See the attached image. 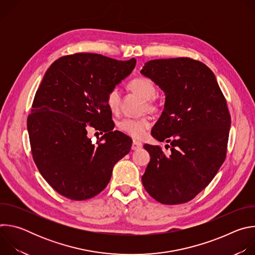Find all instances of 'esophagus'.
<instances>
[{
  "instance_id": "esophagus-1",
  "label": "esophagus",
  "mask_w": 255,
  "mask_h": 255,
  "mask_svg": "<svg viewBox=\"0 0 255 255\" xmlns=\"http://www.w3.org/2000/svg\"><path fill=\"white\" fill-rule=\"evenodd\" d=\"M142 146H143V144H142L141 142L136 141V140H133L131 148H132V150H139L140 148H142Z\"/></svg>"
}]
</instances>
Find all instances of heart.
I'll use <instances>...</instances> for the list:
<instances>
[{
    "mask_svg": "<svg viewBox=\"0 0 255 255\" xmlns=\"http://www.w3.org/2000/svg\"><path fill=\"white\" fill-rule=\"evenodd\" d=\"M127 87L131 92L137 94L144 100L141 108L142 112L148 111L154 113L158 110L159 106L153 100L156 94V88L151 81L146 78H135L128 83ZM106 102L112 112H118L121 104V94L117 88H113L107 93ZM118 125L120 130L127 135L140 139L144 137L147 130L151 127V121L147 116H141L122 119Z\"/></svg>",
    "mask_w": 255,
    "mask_h": 255,
    "instance_id": "obj_1",
    "label": "heart"
}]
</instances>
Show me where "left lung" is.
<instances>
[{"label":"left lung","mask_w":255,"mask_h":255,"mask_svg":"<svg viewBox=\"0 0 255 255\" xmlns=\"http://www.w3.org/2000/svg\"><path fill=\"white\" fill-rule=\"evenodd\" d=\"M141 74L165 93L164 110L151 134L171 146L145 144L150 161L142 175L146 192L165 205L193 200L223 164L231 116L213 71L203 62L177 57L149 60Z\"/></svg>","instance_id":"1"}]
</instances>
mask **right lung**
<instances>
[{
  "mask_svg": "<svg viewBox=\"0 0 255 255\" xmlns=\"http://www.w3.org/2000/svg\"><path fill=\"white\" fill-rule=\"evenodd\" d=\"M136 59L122 61L96 53L56 59L35 94L27 127L33 160L49 186L61 196L83 201L100 194L132 140L113 131L106 96L131 74ZM91 127L104 132L95 145Z\"/></svg>",
  "mask_w": 255,
  "mask_h": 255,
  "instance_id": "right-lung-1",
  "label": "right lung"
}]
</instances>
